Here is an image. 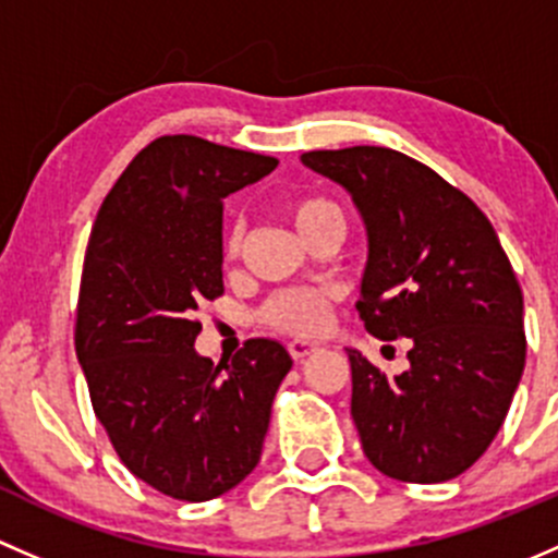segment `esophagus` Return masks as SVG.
Here are the masks:
<instances>
[{"label": "esophagus", "instance_id": "1", "mask_svg": "<svg viewBox=\"0 0 558 558\" xmlns=\"http://www.w3.org/2000/svg\"><path fill=\"white\" fill-rule=\"evenodd\" d=\"M287 349H290V354H292V360H306L308 354L312 352H317V343H312V341H290L287 343Z\"/></svg>", "mask_w": 558, "mask_h": 558}]
</instances>
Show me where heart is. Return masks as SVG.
Masks as SVG:
<instances>
[{
    "mask_svg": "<svg viewBox=\"0 0 558 558\" xmlns=\"http://www.w3.org/2000/svg\"><path fill=\"white\" fill-rule=\"evenodd\" d=\"M287 215L295 222V228L301 231V236L306 239L314 228L322 222L332 220V217H341L336 204L325 198H295L287 204ZM241 246V226L239 220H233L226 228V236H222V252L226 257L239 255ZM327 312H330V298L322 290H284L277 292L274 298H268L266 306H263L260 317L266 325L277 327L281 332H292V336H317L327 327Z\"/></svg>",
    "mask_w": 558,
    "mask_h": 558,
    "instance_id": "1",
    "label": "heart"
}]
</instances>
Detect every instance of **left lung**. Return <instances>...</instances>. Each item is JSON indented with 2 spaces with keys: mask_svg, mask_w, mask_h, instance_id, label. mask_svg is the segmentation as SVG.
I'll use <instances>...</instances> for the list:
<instances>
[{
  "mask_svg": "<svg viewBox=\"0 0 558 558\" xmlns=\"http://www.w3.org/2000/svg\"><path fill=\"white\" fill-rule=\"evenodd\" d=\"M301 160L363 217L365 330L411 343L400 376L347 349L365 457L411 484L457 478L489 449L524 373V295L508 255L468 195L403 153L363 145Z\"/></svg>",
  "mask_w": 558,
  "mask_h": 558,
  "instance_id": "1",
  "label": "left lung"
}]
</instances>
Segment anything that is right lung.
I'll use <instances>...</instances> for the list:
<instances>
[{
	"mask_svg": "<svg viewBox=\"0 0 558 558\" xmlns=\"http://www.w3.org/2000/svg\"><path fill=\"white\" fill-rule=\"evenodd\" d=\"M277 163L160 136L120 174L90 231L74 330L90 403L125 468L174 499L220 497L257 468L292 367L271 338L220 365L195 352V312L222 295V198Z\"/></svg>",
	"mask_w": 558,
	"mask_h": 558,
	"instance_id": "add662e5",
	"label": "right lung"
}]
</instances>
